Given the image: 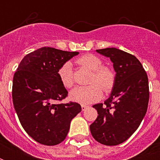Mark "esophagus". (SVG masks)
<instances>
[{"label":"esophagus","instance_id":"obj_1","mask_svg":"<svg viewBox=\"0 0 160 160\" xmlns=\"http://www.w3.org/2000/svg\"><path fill=\"white\" fill-rule=\"evenodd\" d=\"M87 108H88L87 105H81V109H82V111H85V109H87Z\"/></svg>","mask_w":160,"mask_h":160}]
</instances>
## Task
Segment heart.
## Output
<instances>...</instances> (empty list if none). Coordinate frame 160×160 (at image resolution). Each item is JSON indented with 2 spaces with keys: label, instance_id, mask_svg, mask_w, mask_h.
I'll return each instance as SVG.
<instances>
[{
  "label": "heart",
  "instance_id": "b5f03b06",
  "mask_svg": "<svg viewBox=\"0 0 160 160\" xmlns=\"http://www.w3.org/2000/svg\"><path fill=\"white\" fill-rule=\"evenodd\" d=\"M78 65L87 68L92 71L90 83L86 86H79L70 93V99L82 105H89L102 97L103 90H111L114 83V75L109 68L102 66L100 58L92 54H86L76 60ZM60 82L65 88H71L74 85L73 66L71 62L66 61L61 65L57 71Z\"/></svg>",
  "mask_w": 160,
  "mask_h": 160
}]
</instances>
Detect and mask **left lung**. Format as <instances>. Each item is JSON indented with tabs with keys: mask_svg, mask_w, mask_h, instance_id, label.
Wrapping results in <instances>:
<instances>
[{
	"mask_svg": "<svg viewBox=\"0 0 160 160\" xmlns=\"http://www.w3.org/2000/svg\"><path fill=\"white\" fill-rule=\"evenodd\" d=\"M96 52L110 59L116 74L109 97L104 104L93 105L99 115L90 129L96 141L113 146L129 139L144 119L149 104V81L134 55L116 48Z\"/></svg>",
	"mask_w": 160,
	"mask_h": 160,
	"instance_id": "1",
	"label": "left lung"
}]
</instances>
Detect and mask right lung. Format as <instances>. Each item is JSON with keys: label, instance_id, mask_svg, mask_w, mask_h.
Returning <instances> with one entry per match:
<instances>
[{"label": "right lung", "instance_id": "add662e5", "mask_svg": "<svg viewBox=\"0 0 160 160\" xmlns=\"http://www.w3.org/2000/svg\"><path fill=\"white\" fill-rule=\"evenodd\" d=\"M78 54L42 47L26 55L14 75V108L24 129L40 144L61 143L72 119L81 111L78 103L56 104L68 95L58 70Z\"/></svg>", "mask_w": 160, "mask_h": 160}]
</instances>
